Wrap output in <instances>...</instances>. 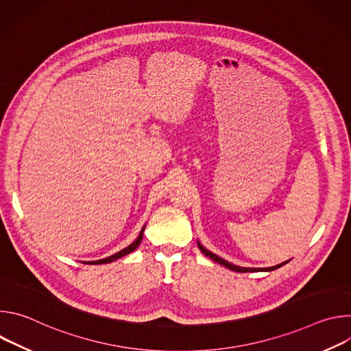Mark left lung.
Instances as JSON below:
<instances>
[{
  "instance_id": "obj_1",
  "label": "left lung",
  "mask_w": 351,
  "mask_h": 351,
  "mask_svg": "<svg viewBox=\"0 0 351 351\" xmlns=\"http://www.w3.org/2000/svg\"><path fill=\"white\" fill-rule=\"evenodd\" d=\"M197 245H198V248H199V250H202V253H203L204 256L210 257L213 261H215V263H218V264H221V265H223V267H226L228 269L234 271V272H269V271H275V269H278V268L283 267L285 264H287V263L290 261V260H287V261H285V263H282V264H278V265H275V267H269V268H245V267L233 265V264H230L229 261H226V260H223V258L218 257L217 254L211 253L210 250H207V248H206L202 243H199V241H197Z\"/></svg>"
}]
</instances>
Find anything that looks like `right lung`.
<instances>
[{"label": "right lung", "mask_w": 351, "mask_h": 351, "mask_svg": "<svg viewBox=\"0 0 351 351\" xmlns=\"http://www.w3.org/2000/svg\"><path fill=\"white\" fill-rule=\"evenodd\" d=\"M144 229H145V225L141 228V230H140V233H138L137 239H136V240H134L132 244H129L128 247H125L123 250H121V252H118V253H115V254H112V256H110V257H107V258H103V260H97V261H84L83 264H88V265L108 264V263H112V261H115V260H118V258H122V257H125V256L130 254L132 252H134V250L138 247V244L141 243V240H143V233H144Z\"/></svg>", "instance_id": "add662e5"}]
</instances>
